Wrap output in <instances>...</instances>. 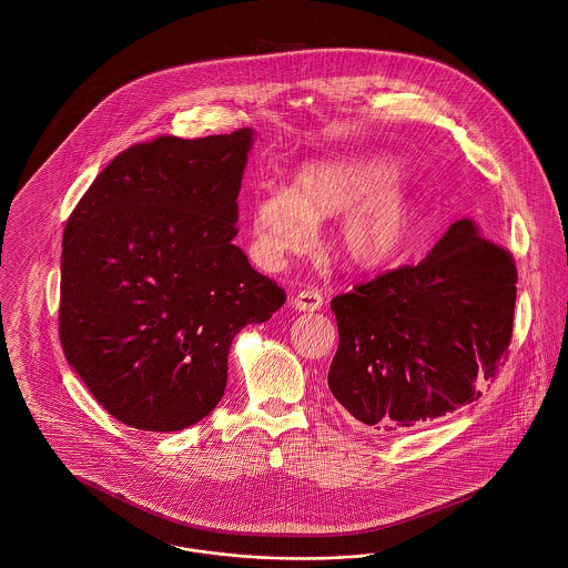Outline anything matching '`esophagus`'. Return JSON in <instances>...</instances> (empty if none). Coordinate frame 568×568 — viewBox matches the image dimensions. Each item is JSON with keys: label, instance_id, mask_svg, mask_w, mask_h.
<instances>
[{"label": "esophagus", "instance_id": "obj_1", "mask_svg": "<svg viewBox=\"0 0 568 568\" xmlns=\"http://www.w3.org/2000/svg\"><path fill=\"white\" fill-rule=\"evenodd\" d=\"M323 304H325V297L318 290H304L292 300L293 308L300 310V312H316V310L323 308Z\"/></svg>", "mask_w": 568, "mask_h": 568}]
</instances>
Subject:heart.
Wrapping results in <instances>:
<instances>
[{"label": "heart", "instance_id": "b5f03b06", "mask_svg": "<svg viewBox=\"0 0 568 568\" xmlns=\"http://www.w3.org/2000/svg\"><path fill=\"white\" fill-rule=\"evenodd\" d=\"M404 164L389 152L312 160L292 176L290 190L262 187L250 200L252 245L264 264L300 256L314 240V223L342 216L339 254L354 268L375 271L396 262L413 240L416 206L394 190Z\"/></svg>", "mask_w": 568, "mask_h": 568}]
</instances>
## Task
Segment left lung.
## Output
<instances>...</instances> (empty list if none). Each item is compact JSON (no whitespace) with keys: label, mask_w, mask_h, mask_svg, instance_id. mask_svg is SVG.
Masks as SVG:
<instances>
[{"label":"left lung","mask_w":568,"mask_h":568,"mask_svg":"<svg viewBox=\"0 0 568 568\" xmlns=\"http://www.w3.org/2000/svg\"><path fill=\"white\" fill-rule=\"evenodd\" d=\"M516 266L470 219L416 266L333 297L339 347L328 389L356 420L397 430L481 396L513 337Z\"/></svg>","instance_id":"obj_1"}]
</instances>
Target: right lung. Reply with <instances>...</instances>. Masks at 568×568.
Instances as JSON below:
<instances>
[{
	"label": "right lung",
	"mask_w": 568,
	"mask_h": 568,
	"mask_svg": "<svg viewBox=\"0 0 568 568\" xmlns=\"http://www.w3.org/2000/svg\"><path fill=\"white\" fill-rule=\"evenodd\" d=\"M252 143V129L138 143L70 214L60 342L103 410L133 429L181 430L212 413L233 337L287 300L233 243Z\"/></svg>",
	"instance_id": "obj_1"
}]
</instances>
